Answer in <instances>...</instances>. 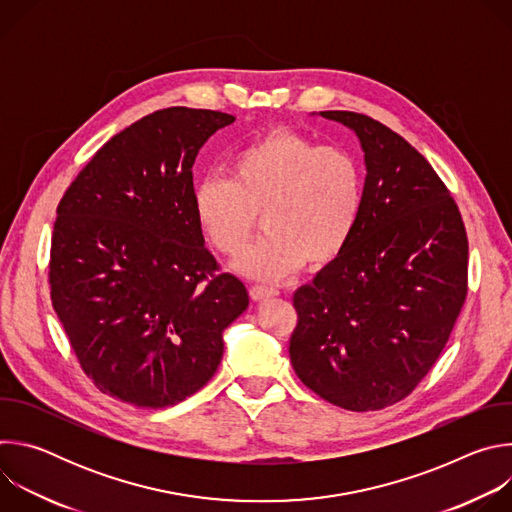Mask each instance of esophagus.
<instances>
[{
	"mask_svg": "<svg viewBox=\"0 0 512 512\" xmlns=\"http://www.w3.org/2000/svg\"><path fill=\"white\" fill-rule=\"evenodd\" d=\"M249 296H251L253 302H263V300H267V298L277 296V289H273V287H263V285H253V287L249 289Z\"/></svg>",
	"mask_w": 512,
	"mask_h": 512,
	"instance_id": "esophagus-1",
	"label": "esophagus"
}]
</instances>
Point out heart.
<instances>
[{"label": "heart", "instance_id": "b5f03b06", "mask_svg": "<svg viewBox=\"0 0 512 512\" xmlns=\"http://www.w3.org/2000/svg\"><path fill=\"white\" fill-rule=\"evenodd\" d=\"M231 180L204 178L192 194L206 243L237 255L263 214L265 237L235 263L243 275L279 281L304 263L324 269L350 245L364 206V170L354 152L277 127L231 158Z\"/></svg>", "mask_w": 512, "mask_h": 512}]
</instances>
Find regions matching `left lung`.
<instances>
[{
  "mask_svg": "<svg viewBox=\"0 0 512 512\" xmlns=\"http://www.w3.org/2000/svg\"><path fill=\"white\" fill-rule=\"evenodd\" d=\"M364 152V206L340 259L294 294L289 360L332 405L377 411L405 399L442 354L468 291V237L429 162L362 113L320 111Z\"/></svg>",
  "mask_w": 512,
  "mask_h": 512,
  "instance_id": "1",
  "label": "left lung"
}]
</instances>
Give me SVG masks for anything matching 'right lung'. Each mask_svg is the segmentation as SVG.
<instances>
[{
  "label": "right lung",
  "instance_id": "1",
  "mask_svg": "<svg viewBox=\"0 0 512 512\" xmlns=\"http://www.w3.org/2000/svg\"><path fill=\"white\" fill-rule=\"evenodd\" d=\"M233 115L170 107L113 135L64 192L50 298L83 371L107 393L162 409L202 389L247 287L204 247L192 166Z\"/></svg>",
  "mask_w": 512,
  "mask_h": 512
}]
</instances>
